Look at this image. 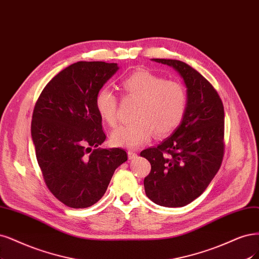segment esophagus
Returning <instances> with one entry per match:
<instances>
[{
    "label": "esophagus",
    "mask_w": 259,
    "mask_h": 259,
    "mask_svg": "<svg viewBox=\"0 0 259 259\" xmlns=\"http://www.w3.org/2000/svg\"><path fill=\"white\" fill-rule=\"evenodd\" d=\"M127 155H128L130 159H134V158L137 157V153L135 152V151H133V150H128L127 151Z\"/></svg>",
    "instance_id": "34e87169"
}]
</instances>
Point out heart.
<instances>
[{
  "label": "heart",
  "mask_w": 259,
  "mask_h": 259,
  "mask_svg": "<svg viewBox=\"0 0 259 259\" xmlns=\"http://www.w3.org/2000/svg\"><path fill=\"white\" fill-rule=\"evenodd\" d=\"M121 87L126 96L138 101L134 114L136 121L123 124L112 132L113 145L138 148L152 138L154 133L157 136L168 135L183 120L187 94L181 82L139 69L124 79ZM95 108L107 124H117L118 100L109 89L102 88L97 91Z\"/></svg>",
  "instance_id": "obj_1"
}]
</instances>
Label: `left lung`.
<instances>
[{"label": "left lung", "instance_id": "8db88e82", "mask_svg": "<svg viewBox=\"0 0 259 259\" xmlns=\"http://www.w3.org/2000/svg\"><path fill=\"white\" fill-rule=\"evenodd\" d=\"M176 69L186 87L183 120L157 147L142 151L151 164L146 195L158 206L177 208L204 192L224 154V107L215 89L197 70L178 60L152 59Z\"/></svg>", "mask_w": 259, "mask_h": 259}]
</instances>
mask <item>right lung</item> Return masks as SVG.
<instances>
[{
    "label": "right lung",
    "mask_w": 259,
    "mask_h": 259,
    "mask_svg": "<svg viewBox=\"0 0 259 259\" xmlns=\"http://www.w3.org/2000/svg\"><path fill=\"white\" fill-rule=\"evenodd\" d=\"M118 69L117 63L77 62L50 80L34 107L31 135L37 162L48 189L67 207L99 201L115 169L127 160L121 148L96 149L106 135L95 96Z\"/></svg>",
    "instance_id": "1"
}]
</instances>
